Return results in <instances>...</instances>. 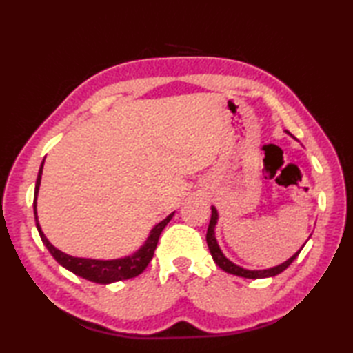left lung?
Listing matches in <instances>:
<instances>
[{"mask_svg":"<svg viewBox=\"0 0 353 353\" xmlns=\"http://www.w3.org/2000/svg\"><path fill=\"white\" fill-rule=\"evenodd\" d=\"M216 220H219V212H216V209L212 206V215H211V221H209V228H208V234H206V241H208L209 252H211L212 258L215 261V264L219 265L221 270H224V272H226V273L235 274V276H241V277H247V279H261V277H272V276H276V274L282 273L285 268H288L291 265V262L299 256V253H301V250L303 249V247H302L301 250L292 254V256L288 261L282 262L281 265H276V267L267 268V270H245L243 267L234 264V262L229 261L223 254L221 249L219 247V243H216V238H215V224H216Z\"/></svg>","mask_w":353,"mask_h":353,"instance_id":"left-lung-1","label":"left lung"}]
</instances>
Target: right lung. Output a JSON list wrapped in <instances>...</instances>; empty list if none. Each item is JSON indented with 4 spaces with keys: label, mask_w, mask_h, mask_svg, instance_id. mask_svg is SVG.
<instances>
[{
    "label": "right lung",
    "mask_w": 353,
    "mask_h": 353,
    "mask_svg": "<svg viewBox=\"0 0 353 353\" xmlns=\"http://www.w3.org/2000/svg\"><path fill=\"white\" fill-rule=\"evenodd\" d=\"M43 161L41 163V168H39V172H37V179H36L33 209H34V220H36L37 232H39L42 243L45 244V247H47L48 252L52 254V258H54L62 267L72 272L74 274H77L80 277H83V279H88L91 282H97V283H112V282L130 279V277H137L138 274L144 272L148 265V262L153 258L157 241H159V236L162 234L163 228L170 223L174 212L170 214L167 219L162 220L161 223H157L156 226L152 229V232H150V235L147 238V241L144 243V245H142L138 252L130 254V256L119 258V259H110V261L71 256V254H66L59 249H56V247L48 241L47 236L43 235V232L39 226V221H37L36 199H37V192H39Z\"/></svg>",
    "instance_id": "1"
}]
</instances>
